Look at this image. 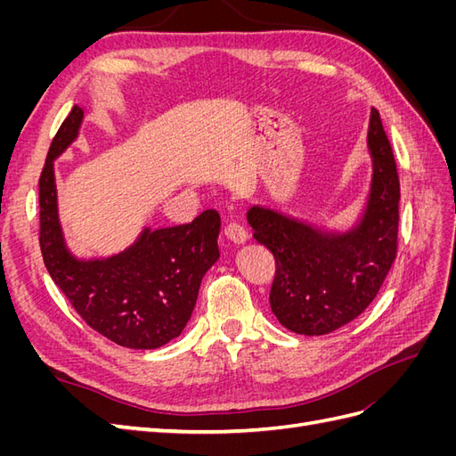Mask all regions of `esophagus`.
<instances>
[{"mask_svg":"<svg viewBox=\"0 0 456 456\" xmlns=\"http://www.w3.org/2000/svg\"><path fill=\"white\" fill-rule=\"evenodd\" d=\"M224 233L226 238L233 243L247 241V230L240 223H236V220H230V223L224 226Z\"/></svg>","mask_w":456,"mask_h":456,"instance_id":"obj_1","label":"esophagus"}]
</instances>
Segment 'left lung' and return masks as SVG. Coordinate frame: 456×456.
Returning a JSON list of instances; mask_svg holds the SVG:
<instances>
[{
    "mask_svg": "<svg viewBox=\"0 0 456 456\" xmlns=\"http://www.w3.org/2000/svg\"><path fill=\"white\" fill-rule=\"evenodd\" d=\"M369 148L375 163L369 207L346 236H327L260 207L247 213L253 238L275 258L272 312L293 333L327 335L355 320L397 256L399 176L377 110L370 112Z\"/></svg>",
    "mask_w": 456,
    "mask_h": 456,
    "instance_id": "left-lung-1",
    "label": "left lung"
}]
</instances>
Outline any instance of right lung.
<instances>
[{"instance_id":"add662e5","label":"right lung","mask_w":456,"mask_h":456,"mask_svg":"<svg viewBox=\"0 0 456 456\" xmlns=\"http://www.w3.org/2000/svg\"><path fill=\"white\" fill-rule=\"evenodd\" d=\"M84 110L74 106L49 146L39 176V249L53 281L93 330L119 346L154 350L183 333L205 272L218 258L215 209L191 223L144 230L126 253L77 260L66 251L57 216L53 159L70 144Z\"/></svg>"}]
</instances>
